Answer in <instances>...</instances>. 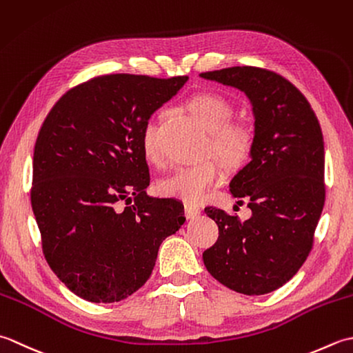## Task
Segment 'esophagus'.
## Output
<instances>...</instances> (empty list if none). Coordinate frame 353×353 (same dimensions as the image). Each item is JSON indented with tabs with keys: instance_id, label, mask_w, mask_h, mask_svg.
<instances>
[{
	"instance_id": "34e87169",
	"label": "esophagus",
	"mask_w": 353,
	"mask_h": 353,
	"mask_svg": "<svg viewBox=\"0 0 353 353\" xmlns=\"http://www.w3.org/2000/svg\"><path fill=\"white\" fill-rule=\"evenodd\" d=\"M184 213H185L187 219H195L201 214V208L195 204H192V203H185L184 204Z\"/></svg>"
}]
</instances>
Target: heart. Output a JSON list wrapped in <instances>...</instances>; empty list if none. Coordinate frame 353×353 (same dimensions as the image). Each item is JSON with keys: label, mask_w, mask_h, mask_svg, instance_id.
Here are the masks:
<instances>
[{"label": "heart", "mask_w": 353, "mask_h": 353, "mask_svg": "<svg viewBox=\"0 0 353 353\" xmlns=\"http://www.w3.org/2000/svg\"><path fill=\"white\" fill-rule=\"evenodd\" d=\"M187 108L193 117L210 132L213 152L227 166H237L245 160L253 139L247 126L230 121L233 116V108L225 97L214 92H203L192 97ZM141 146L149 160H157V125L154 120H148L143 126ZM222 178H224V170L221 164L214 160H205L192 166L178 168L161 179L158 189L163 195L195 204L204 201L208 193L222 183Z\"/></svg>", "instance_id": "1"}]
</instances>
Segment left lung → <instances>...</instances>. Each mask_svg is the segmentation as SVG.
<instances>
[{"label":"left lung","mask_w":353,"mask_h":353,"mask_svg":"<svg viewBox=\"0 0 353 353\" xmlns=\"http://www.w3.org/2000/svg\"><path fill=\"white\" fill-rule=\"evenodd\" d=\"M199 76L245 92L254 116L250 161L230 183L251 218L207 207L219 237L204 251V265L230 290L262 296L292 279L312 248L325 205L321 128L306 97L274 71L232 67Z\"/></svg>","instance_id":"left-lung-1"}]
</instances>
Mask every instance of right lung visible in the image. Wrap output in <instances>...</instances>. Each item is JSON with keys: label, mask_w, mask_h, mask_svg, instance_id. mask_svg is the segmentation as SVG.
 <instances>
[{"label": "right lung", "mask_w": 353, "mask_h": 353, "mask_svg": "<svg viewBox=\"0 0 353 353\" xmlns=\"http://www.w3.org/2000/svg\"><path fill=\"white\" fill-rule=\"evenodd\" d=\"M187 81L99 76L67 91L42 123L32 208L46 261L76 296L92 303L129 297L150 277L161 242L184 224L179 201L146 193L141 132Z\"/></svg>", "instance_id": "add662e5"}]
</instances>
